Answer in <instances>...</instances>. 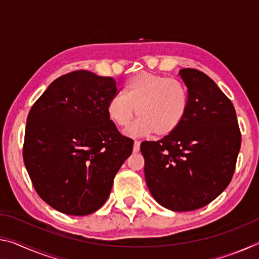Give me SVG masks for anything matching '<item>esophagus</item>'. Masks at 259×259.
I'll return each mask as SVG.
<instances>
[{
	"label": "esophagus",
	"instance_id": "obj_1",
	"mask_svg": "<svg viewBox=\"0 0 259 259\" xmlns=\"http://www.w3.org/2000/svg\"><path fill=\"white\" fill-rule=\"evenodd\" d=\"M139 150H140V143L138 142V140H135V143H134V152L137 153V152H139Z\"/></svg>",
	"mask_w": 259,
	"mask_h": 259
}]
</instances>
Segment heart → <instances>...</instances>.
I'll use <instances>...</instances> for the list:
<instances>
[{
	"label": "heart",
	"instance_id": "obj_1",
	"mask_svg": "<svg viewBox=\"0 0 259 259\" xmlns=\"http://www.w3.org/2000/svg\"><path fill=\"white\" fill-rule=\"evenodd\" d=\"M188 94L182 82L175 78L143 72L131 77L124 94L113 96L108 102V116L119 126H126L136 113L139 119L126 129L131 137L154 134L166 137L185 120Z\"/></svg>",
	"mask_w": 259,
	"mask_h": 259
}]
</instances>
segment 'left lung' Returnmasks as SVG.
I'll list each match as a JSON object with an SVG mask.
<instances>
[{"label":"left lung","instance_id":"obj_1","mask_svg":"<svg viewBox=\"0 0 259 259\" xmlns=\"http://www.w3.org/2000/svg\"><path fill=\"white\" fill-rule=\"evenodd\" d=\"M188 94L185 120L174 134L143 142L145 178L153 198L172 211L213 201L233 177L241 133L233 104L204 73L179 71Z\"/></svg>","mask_w":259,"mask_h":259}]
</instances>
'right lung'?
I'll list each match as a JSON object with an SVG mask.
<instances>
[{
	"label": "right lung",
	"instance_id": "obj_1",
	"mask_svg": "<svg viewBox=\"0 0 259 259\" xmlns=\"http://www.w3.org/2000/svg\"><path fill=\"white\" fill-rule=\"evenodd\" d=\"M119 88L113 77L75 71L48 87L27 116L23 156L40 198L58 211L87 216L102 207L130 156L107 106Z\"/></svg>",
	"mask_w": 259,
	"mask_h": 259
}]
</instances>
